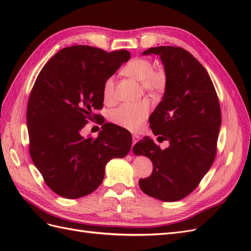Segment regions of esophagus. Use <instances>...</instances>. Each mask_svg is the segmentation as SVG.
I'll return each mask as SVG.
<instances>
[{
    "label": "esophagus",
    "instance_id": "34e87169",
    "mask_svg": "<svg viewBox=\"0 0 251 251\" xmlns=\"http://www.w3.org/2000/svg\"><path fill=\"white\" fill-rule=\"evenodd\" d=\"M132 139H133V146H134V144L138 141V139H139V136H138V135H133Z\"/></svg>",
    "mask_w": 251,
    "mask_h": 251
}]
</instances>
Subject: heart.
I'll return each instance as SVG.
<instances>
[{"label":"heart","instance_id":"heart-1","mask_svg":"<svg viewBox=\"0 0 251 251\" xmlns=\"http://www.w3.org/2000/svg\"><path fill=\"white\" fill-rule=\"evenodd\" d=\"M127 76L140 81L142 89L151 95L162 94L168 87V73L163 68H156L148 58H133L124 68ZM103 100L105 102L115 101V85L113 77H109L103 83ZM151 109V103L147 98L137 102H127L121 104L111 114V119L117 126L130 131H137L147 119Z\"/></svg>","mask_w":251,"mask_h":251}]
</instances>
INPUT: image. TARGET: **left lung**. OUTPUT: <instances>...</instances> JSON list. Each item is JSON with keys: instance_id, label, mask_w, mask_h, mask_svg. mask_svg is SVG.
Segmentation results:
<instances>
[{"instance_id": "obj_1", "label": "left lung", "mask_w": 251, "mask_h": 251, "mask_svg": "<svg viewBox=\"0 0 251 251\" xmlns=\"http://www.w3.org/2000/svg\"><path fill=\"white\" fill-rule=\"evenodd\" d=\"M159 54L168 73L162 100L150 116V126L161 150L150 138L133 147L153 163V172L139 180L143 193L165 202L185 198L200 184L217 155L221 126L219 98L207 71L196 57L181 47L150 48L144 55Z\"/></svg>"}]
</instances>
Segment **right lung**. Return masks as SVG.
Masks as SVG:
<instances>
[{"label":"right lung","instance_id":"1","mask_svg":"<svg viewBox=\"0 0 251 251\" xmlns=\"http://www.w3.org/2000/svg\"><path fill=\"white\" fill-rule=\"evenodd\" d=\"M126 50L107 52L76 45L64 48L43 67L27 105L29 153L45 183L67 199H77L101 184L104 166L132 147L126 128L104 124L97 137L81 128L100 115L103 83L130 59Z\"/></svg>","mask_w":251,"mask_h":251}]
</instances>
